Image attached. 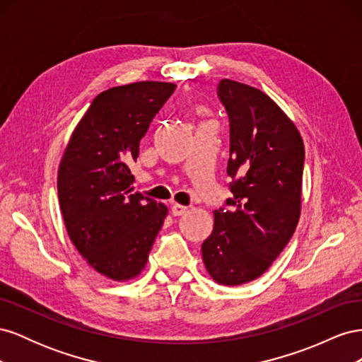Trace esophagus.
Returning <instances> with one entry per match:
<instances>
[{
  "instance_id": "obj_1",
  "label": "esophagus",
  "mask_w": 362,
  "mask_h": 362,
  "mask_svg": "<svg viewBox=\"0 0 362 362\" xmlns=\"http://www.w3.org/2000/svg\"><path fill=\"white\" fill-rule=\"evenodd\" d=\"M170 210H172L173 216H182V214L187 213V206L180 205V204H172L170 205Z\"/></svg>"
}]
</instances>
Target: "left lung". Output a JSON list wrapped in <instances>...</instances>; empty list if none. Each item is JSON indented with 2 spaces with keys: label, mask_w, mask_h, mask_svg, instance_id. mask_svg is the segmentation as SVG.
I'll use <instances>...</instances> for the list:
<instances>
[{
  "label": "left lung",
  "mask_w": 362,
  "mask_h": 362,
  "mask_svg": "<svg viewBox=\"0 0 362 362\" xmlns=\"http://www.w3.org/2000/svg\"><path fill=\"white\" fill-rule=\"evenodd\" d=\"M217 96L229 119L233 196L214 211L202 259L216 282L240 286L270 267L298 226L305 149L298 128L266 93L225 78Z\"/></svg>",
  "instance_id": "8db88e82"
}]
</instances>
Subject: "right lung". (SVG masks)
<instances>
[{
	"label": "right lung",
	"instance_id": "1",
	"mask_svg": "<svg viewBox=\"0 0 362 362\" xmlns=\"http://www.w3.org/2000/svg\"><path fill=\"white\" fill-rule=\"evenodd\" d=\"M175 84L139 81L92 101L64 151L57 190L71 242L104 276L127 281L144 270L168 208L134 192L129 164Z\"/></svg>",
	"mask_w": 362,
	"mask_h": 362
}]
</instances>
